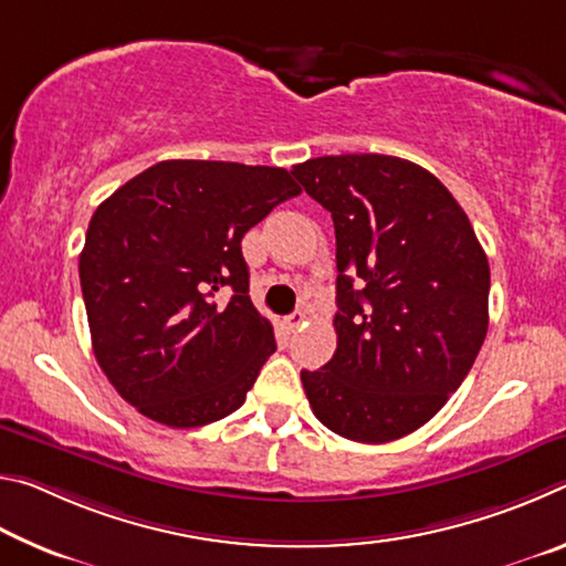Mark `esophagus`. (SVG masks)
Segmentation results:
<instances>
[{
  "mask_svg": "<svg viewBox=\"0 0 566 566\" xmlns=\"http://www.w3.org/2000/svg\"><path fill=\"white\" fill-rule=\"evenodd\" d=\"M304 324V312H294V314H290V317L284 319V327H286V332H296Z\"/></svg>",
  "mask_w": 566,
  "mask_h": 566,
  "instance_id": "1",
  "label": "esophagus"
}]
</instances>
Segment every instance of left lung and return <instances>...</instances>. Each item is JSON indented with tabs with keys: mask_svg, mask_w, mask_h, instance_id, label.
Listing matches in <instances>:
<instances>
[{
	"mask_svg": "<svg viewBox=\"0 0 566 566\" xmlns=\"http://www.w3.org/2000/svg\"><path fill=\"white\" fill-rule=\"evenodd\" d=\"M337 237V352L302 369L314 417L385 444L427 424L472 369L490 324V262L432 171L389 155L294 165Z\"/></svg>",
	"mask_w": 566,
	"mask_h": 566,
	"instance_id": "obj_1",
	"label": "left lung"
}]
</instances>
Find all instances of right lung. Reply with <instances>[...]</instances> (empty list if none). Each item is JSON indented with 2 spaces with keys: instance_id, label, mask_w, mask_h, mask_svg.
<instances>
[{
  "instance_id": "right-lung-1",
  "label": "right lung",
  "mask_w": 566,
  "mask_h": 566,
  "mask_svg": "<svg viewBox=\"0 0 566 566\" xmlns=\"http://www.w3.org/2000/svg\"><path fill=\"white\" fill-rule=\"evenodd\" d=\"M300 191L280 167L167 159L97 207L80 282L94 357L122 399L175 429L244 405L276 344L249 300L242 237ZM224 285L233 296L217 305Z\"/></svg>"
}]
</instances>
